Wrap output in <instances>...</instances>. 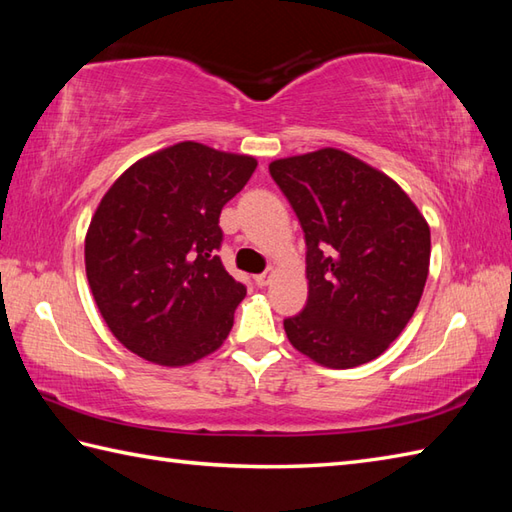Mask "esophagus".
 I'll return each instance as SVG.
<instances>
[{
    "mask_svg": "<svg viewBox=\"0 0 512 512\" xmlns=\"http://www.w3.org/2000/svg\"><path fill=\"white\" fill-rule=\"evenodd\" d=\"M270 279H273V273H262V275H255V284L259 288H264L270 284Z\"/></svg>",
    "mask_w": 512,
    "mask_h": 512,
    "instance_id": "esophagus-1",
    "label": "esophagus"
}]
</instances>
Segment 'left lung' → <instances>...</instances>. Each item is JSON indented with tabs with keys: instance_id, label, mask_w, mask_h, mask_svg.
Segmentation results:
<instances>
[{
	"instance_id": "left-lung-1",
	"label": "left lung",
	"mask_w": 512,
	"mask_h": 512,
	"mask_svg": "<svg viewBox=\"0 0 512 512\" xmlns=\"http://www.w3.org/2000/svg\"><path fill=\"white\" fill-rule=\"evenodd\" d=\"M306 235L308 301L284 319L312 361H374L405 330L429 275V224L385 173L339 149L270 162Z\"/></svg>"
}]
</instances>
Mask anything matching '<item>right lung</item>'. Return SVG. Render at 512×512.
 I'll return each mask as SVG.
<instances>
[{
    "instance_id": "right-lung-1",
    "label": "right lung",
    "mask_w": 512,
    "mask_h": 512,
    "mask_svg": "<svg viewBox=\"0 0 512 512\" xmlns=\"http://www.w3.org/2000/svg\"><path fill=\"white\" fill-rule=\"evenodd\" d=\"M255 169V158L187 140L138 160L103 195L85 273L127 350L180 367L224 343L246 286L217 257L220 213Z\"/></svg>"
}]
</instances>
